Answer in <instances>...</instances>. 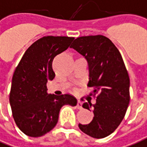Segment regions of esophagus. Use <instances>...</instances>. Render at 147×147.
<instances>
[{
	"label": "esophagus",
	"instance_id": "34e87169",
	"mask_svg": "<svg viewBox=\"0 0 147 147\" xmlns=\"http://www.w3.org/2000/svg\"><path fill=\"white\" fill-rule=\"evenodd\" d=\"M77 108L80 110L83 108V107H82V102L80 101V100H78V102H77Z\"/></svg>",
	"mask_w": 147,
	"mask_h": 147
}]
</instances>
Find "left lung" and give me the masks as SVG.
<instances>
[{"label":"left lung","instance_id":"obj_1","mask_svg":"<svg viewBox=\"0 0 147 147\" xmlns=\"http://www.w3.org/2000/svg\"><path fill=\"white\" fill-rule=\"evenodd\" d=\"M71 48L87 59L88 86L94 88L91 95H96L95 104H83L93 111V119L79 127L92 138H105L119 126L130 102V78L123 59L115 45L102 35L76 38Z\"/></svg>","mask_w":147,"mask_h":147}]
</instances>
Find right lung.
Segmentation results:
<instances>
[{"label": "right lung", "instance_id": "add662e5", "mask_svg": "<svg viewBox=\"0 0 147 147\" xmlns=\"http://www.w3.org/2000/svg\"><path fill=\"white\" fill-rule=\"evenodd\" d=\"M74 37L44 36L24 52L13 73L9 102L16 126L30 137H40L56 127L63 105L74 107L69 94H48L47 83L55 78L54 57L68 49Z\"/></svg>", "mask_w": 147, "mask_h": 147}]
</instances>
